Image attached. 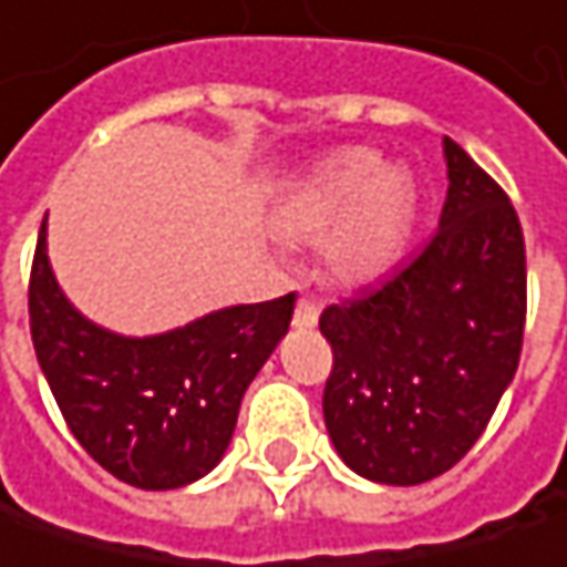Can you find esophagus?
I'll use <instances>...</instances> for the list:
<instances>
[{
	"label": "esophagus",
	"instance_id": "obj_1",
	"mask_svg": "<svg viewBox=\"0 0 567 567\" xmlns=\"http://www.w3.org/2000/svg\"><path fill=\"white\" fill-rule=\"evenodd\" d=\"M317 317H320V305L311 301V298H301V301H298V308H295L291 323H295L298 330H311V327H317Z\"/></svg>",
	"mask_w": 567,
	"mask_h": 567
}]
</instances>
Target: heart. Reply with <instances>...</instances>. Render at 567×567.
Masks as SVG:
<instances>
[{"label":"heart","mask_w":567,"mask_h":567,"mask_svg":"<svg viewBox=\"0 0 567 567\" xmlns=\"http://www.w3.org/2000/svg\"><path fill=\"white\" fill-rule=\"evenodd\" d=\"M414 217V185L404 169L382 166L379 153L347 151L317 163L288 192L279 230L323 240V259L343 282H365L398 256Z\"/></svg>","instance_id":"heart-1"}]
</instances>
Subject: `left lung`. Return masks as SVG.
I'll use <instances>...</instances> for the list:
<instances>
[{"label":"left lung","mask_w":567,"mask_h":567,"mask_svg":"<svg viewBox=\"0 0 567 567\" xmlns=\"http://www.w3.org/2000/svg\"><path fill=\"white\" fill-rule=\"evenodd\" d=\"M450 192L430 244L320 315L323 420L355 475L411 487L475 446L514 382L526 250L511 198L443 137Z\"/></svg>","instance_id":"left-lung-1"}]
</instances>
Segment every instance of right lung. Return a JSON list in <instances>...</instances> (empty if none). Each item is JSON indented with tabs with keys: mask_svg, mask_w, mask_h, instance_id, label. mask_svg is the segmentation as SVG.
Wrapping results in <instances>:
<instances>
[{
	"mask_svg": "<svg viewBox=\"0 0 567 567\" xmlns=\"http://www.w3.org/2000/svg\"><path fill=\"white\" fill-rule=\"evenodd\" d=\"M291 311L295 295H282L124 337L76 311L48 259V217L38 234L28 315L41 372L80 446L144 491L185 487L224 458L244 391L288 333Z\"/></svg>",
	"mask_w": 567,
	"mask_h": 567,
	"instance_id": "1",
	"label": "right lung"
}]
</instances>
